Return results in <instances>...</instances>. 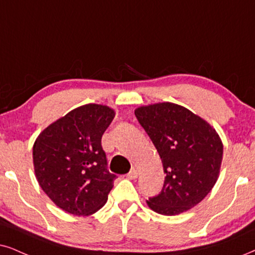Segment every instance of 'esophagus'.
<instances>
[{
    "label": "esophagus",
    "mask_w": 255,
    "mask_h": 255,
    "mask_svg": "<svg viewBox=\"0 0 255 255\" xmlns=\"http://www.w3.org/2000/svg\"><path fill=\"white\" fill-rule=\"evenodd\" d=\"M137 176H138V172H137V169H135V168L131 169L130 172L127 174V178H128V179H131V180L136 179Z\"/></svg>",
    "instance_id": "obj_1"
}]
</instances>
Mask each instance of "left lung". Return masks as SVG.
<instances>
[{"instance_id": "1", "label": "left lung", "mask_w": 255, "mask_h": 255, "mask_svg": "<svg viewBox=\"0 0 255 255\" xmlns=\"http://www.w3.org/2000/svg\"><path fill=\"white\" fill-rule=\"evenodd\" d=\"M161 157L165 182L147 200L162 215H178L205 199L217 182L222 161L221 138L211 125L182 106L162 102L135 109Z\"/></svg>"}]
</instances>
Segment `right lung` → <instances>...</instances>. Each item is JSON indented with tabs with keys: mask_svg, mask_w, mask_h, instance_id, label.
Segmentation results:
<instances>
[{
	"mask_svg": "<svg viewBox=\"0 0 255 255\" xmlns=\"http://www.w3.org/2000/svg\"><path fill=\"white\" fill-rule=\"evenodd\" d=\"M114 117L107 106H81L48 126L35 141L38 185L67 213L86 217L107 201L117 175L107 169L101 138Z\"/></svg>",
	"mask_w": 255,
	"mask_h": 255,
	"instance_id": "add662e5",
	"label": "right lung"
}]
</instances>
